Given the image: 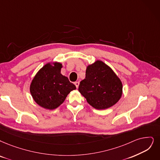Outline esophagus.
Here are the masks:
<instances>
[{
  "label": "esophagus",
  "mask_w": 160,
  "mask_h": 160,
  "mask_svg": "<svg viewBox=\"0 0 160 160\" xmlns=\"http://www.w3.org/2000/svg\"><path fill=\"white\" fill-rule=\"evenodd\" d=\"M74 84H75V85L76 86V87H77V88H78V87H79V82H78V81H76V82H74Z\"/></svg>",
  "instance_id": "esophagus-1"
}]
</instances>
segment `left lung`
<instances>
[{
  "label": "left lung",
  "mask_w": 160,
  "mask_h": 160,
  "mask_svg": "<svg viewBox=\"0 0 160 160\" xmlns=\"http://www.w3.org/2000/svg\"><path fill=\"white\" fill-rule=\"evenodd\" d=\"M85 75L79 91L89 104L104 110L117 103L122 94V83L109 66L98 60L87 67Z\"/></svg>",
  "instance_id": "obj_1"
}]
</instances>
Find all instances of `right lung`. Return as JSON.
Masks as SVG:
<instances>
[{
  "label": "right lung",
  "mask_w": 160,
  "mask_h": 160,
  "mask_svg": "<svg viewBox=\"0 0 160 160\" xmlns=\"http://www.w3.org/2000/svg\"><path fill=\"white\" fill-rule=\"evenodd\" d=\"M60 63L54 66L47 63L38 72L30 86V92L34 100L41 107L54 110L62 104L68 94L76 87L67 77L61 74Z\"/></svg>",
  "instance_id": "obj_1"
}]
</instances>
